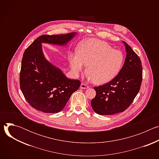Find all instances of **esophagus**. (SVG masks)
I'll list each match as a JSON object with an SVG mask.
<instances>
[{"instance_id":"obj_1","label":"esophagus","mask_w":159,"mask_h":159,"mask_svg":"<svg viewBox=\"0 0 159 159\" xmlns=\"http://www.w3.org/2000/svg\"><path fill=\"white\" fill-rule=\"evenodd\" d=\"M80 89H88L89 88V86L88 85H87L86 84H84V83H82L81 84H80Z\"/></svg>"}]
</instances>
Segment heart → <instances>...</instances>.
I'll list each match as a JSON object with an SVG mask.
<instances>
[{
  "mask_svg": "<svg viewBox=\"0 0 159 159\" xmlns=\"http://www.w3.org/2000/svg\"><path fill=\"white\" fill-rule=\"evenodd\" d=\"M68 58L75 75L88 65L87 78L96 84H104L115 79L124 61L121 52L97 39H89L82 43L77 52H69Z\"/></svg>",
  "mask_w": 159,
  "mask_h": 159,
  "instance_id": "1",
  "label": "heart"
}]
</instances>
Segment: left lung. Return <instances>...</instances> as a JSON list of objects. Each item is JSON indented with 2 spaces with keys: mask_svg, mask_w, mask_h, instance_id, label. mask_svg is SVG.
<instances>
[{
  "mask_svg": "<svg viewBox=\"0 0 159 159\" xmlns=\"http://www.w3.org/2000/svg\"><path fill=\"white\" fill-rule=\"evenodd\" d=\"M126 57L118 75L109 82L94 89L91 101L93 110L100 115L122 112L132 103L139 93L142 80V65L139 56L125 41Z\"/></svg>",
  "mask_w": 159,
  "mask_h": 159,
  "instance_id": "obj_1",
  "label": "left lung"
}]
</instances>
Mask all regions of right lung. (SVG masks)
I'll return each mask as SVG.
<instances>
[{
  "mask_svg": "<svg viewBox=\"0 0 159 159\" xmlns=\"http://www.w3.org/2000/svg\"><path fill=\"white\" fill-rule=\"evenodd\" d=\"M76 33L42 35L26 49L21 61L20 87L25 99L34 109L47 113L62 110L80 82L68 79L44 57L42 43L65 46Z\"/></svg>",
  "mask_w": 159,
  "mask_h": 159,
  "instance_id": "obj_1",
  "label": "right lung"
}]
</instances>
